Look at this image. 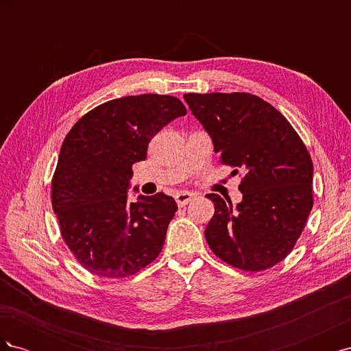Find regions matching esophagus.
<instances>
[{
    "instance_id": "34e87169",
    "label": "esophagus",
    "mask_w": 351,
    "mask_h": 351,
    "mask_svg": "<svg viewBox=\"0 0 351 351\" xmlns=\"http://www.w3.org/2000/svg\"><path fill=\"white\" fill-rule=\"evenodd\" d=\"M193 197H195L193 193H190V192H180V193L176 195V202H177L178 206H186V205L189 204V202H192Z\"/></svg>"
}]
</instances>
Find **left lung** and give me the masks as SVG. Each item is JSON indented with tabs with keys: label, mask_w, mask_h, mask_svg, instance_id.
Returning a JSON list of instances; mask_svg holds the SVG:
<instances>
[{
	"label": "left lung",
	"mask_w": 351,
	"mask_h": 351,
	"mask_svg": "<svg viewBox=\"0 0 351 351\" xmlns=\"http://www.w3.org/2000/svg\"><path fill=\"white\" fill-rule=\"evenodd\" d=\"M219 161L243 169L240 204L206 195L215 212L205 230L210 250L228 265L259 272L289 254L313 206V164L285 117L256 95L186 93Z\"/></svg>",
	"instance_id": "8db88e82"
}]
</instances>
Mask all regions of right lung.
Listing matches in <instances>:
<instances>
[{"label":"right lung","mask_w":351,"mask_h":351,"mask_svg":"<svg viewBox=\"0 0 351 351\" xmlns=\"http://www.w3.org/2000/svg\"><path fill=\"white\" fill-rule=\"evenodd\" d=\"M186 114L178 98L145 93L98 105L67 133L51 183L52 208L62 240L84 269L125 278L161 253L176 200L156 193L129 202L127 189L152 137Z\"/></svg>","instance_id":"right-lung-1"}]
</instances>
